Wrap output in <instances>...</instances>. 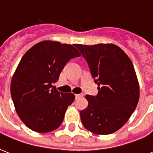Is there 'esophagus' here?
Returning a JSON list of instances; mask_svg holds the SVG:
<instances>
[{
  "label": "esophagus",
  "mask_w": 153,
  "mask_h": 153,
  "mask_svg": "<svg viewBox=\"0 0 153 153\" xmlns=\"http://www.w3.org/2000/svg\"><path fill=\"white\" fill-rule=\"evenodd\" d=\"M83 96V94H75V98H82Z\"/></svg>",
  "instance_id": "obj_1"
}]
</instances>
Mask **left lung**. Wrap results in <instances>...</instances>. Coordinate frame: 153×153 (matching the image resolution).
Returning <instances> with one entry per match:
<instances>
[{
    "label": "left lung",
    "mask_w": 153,
    "mask_h": 153,
    "mask_svg": "<svg viewBox=\"0 0 153 153\" xmlns=\"http://www.w3.org/2000/svg\"><path fill=\"white\" fill-rule=\"evenodd\" d=\"M89 65L96 96L86 95L88 106L80 112L84 127L91 133L107 135L127 122L140 97L137 77L130 59L113 44H74Z\"/></svg>",
    "instance_id": "left-lung-1"
}]
</instances>
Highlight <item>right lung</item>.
Masks as SVG:
<instances>
[{
  "label": "right lung",
  "instance_id": "add662e5",
  "mask_svg": "<svg viewBox=\"0 0 153 153\" xmlns=\"http://www.w3.org/2000/svg\"><path fill=\"white\" fill-rule=\"evenodd\" d=\"M71 44L44 40L35 44L20 60L11 82V96L20 120L30 129L44 133L58 128L74 94L52 85L71 59L80 56Z\"/></svg>",
  "mask_w": 153,
  "mask_h": 153
}]
</instances>
